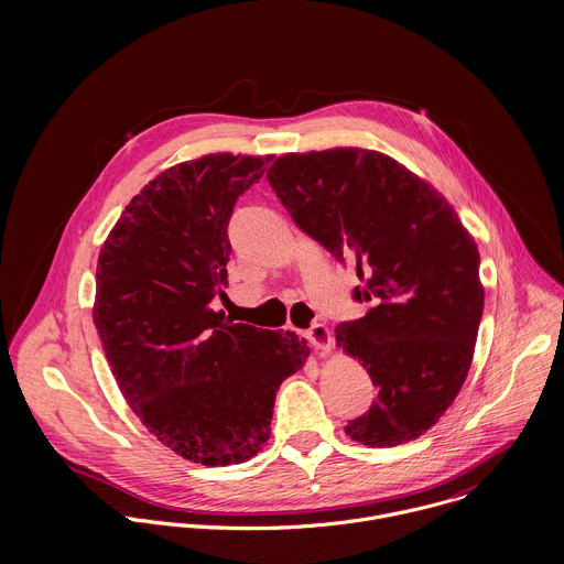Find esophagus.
<instances>
[{"label": "esophagus", "instance_id": "34e87169", "mask_svg": "<svg viewBox=\"0 0 564 564\" xmlns=\"http://www.w3.org/2000/svg\"><path fill=\"white\" fill-rule=\"evenodd\" d=\"M306 338L317 349H329L332 347V334H329V329L323 323H313L306 329Z\"/></svg>", "mask_w": 564, "mask_h": 564}]
</instances>
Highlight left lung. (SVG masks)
Returning a JSON list of instances; mask_svg holds the SVG:
<instances>
[{
	"label": "left lung",
	"mask_w": 564,
	"mask_h": 564,
	"mask_svg": "<svg viewBox=\"0 0 564 564\" xmlns=\"http://www.w3.org/2000/svg\"><path fill=\"white\" fill-rule=\"evenodd\" d=\"M267 180L302 232L354 262L351 297L369 304L336 325V345L378 389L345 432L369 447L421 436L471 367L484 311L478 245L438 191L380 152L284 154Z\"/></svg>",
	"instance_id": "left-lung-1"
}]
</instances>
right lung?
<instances>
[{"mask_svg": "<svg viewBox=\"0 0 564 564\" xmlns=\"http://www.w3.org/2000/svg\"><path fill=\"white\" fill-rule=\"evenodd\" d=\"M273 156L175 164L126 208L97 258L93 322L143 425L186 460L239 465L271 436L280 384L308 347L210 308L228 284L235 204Z\"/></svg>", "mask_w": 564, "mask_h": 564, "instance_id": "right-lung-1", "label": "right lung"}]
</instances>
